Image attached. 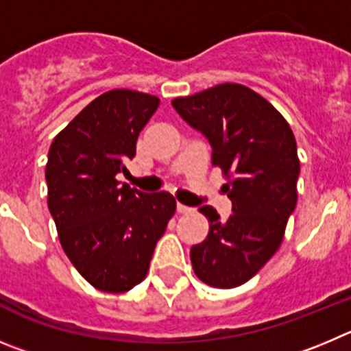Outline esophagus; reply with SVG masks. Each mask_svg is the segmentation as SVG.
Here are the masks:
<instances>
[{"instance_id":"obj_1","label":"esophagus","mask_w":351,"mask_h":351,"mask_svg":"<svg viewBox=\"0 0 351 351\" xmlns=\"http://www.w3.org/2000/svg\"><path fill=\"white\" fill-rule=\"evenodd\" d=\"M176 210H178V213H191L192 208L185 206V204H182V203H178V204H176Z\"/></svg>"}]
</instances>
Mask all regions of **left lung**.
<instances>
[{
    "label": "left lung",
    "instance_id": "obj_1",
    "mask_svg": "<svg viewBox=\"0 0 351 351\" xmlns=\"http://www.w3.org/2000/svg\"><path fill=\"white\" fill-rule=\"evenodd\" d=\"M183 121L211 145V164L222 169V191L232 215L220 219L199 208L210 222L206 239L191 248L195 276L210 287L234 289L258 273L283 241L298 203L301 164L283 115L241 84H220L171 101Z\"/></svg>",
    "mask_w": 351,
    "mask_h": 351
}]
</instances>
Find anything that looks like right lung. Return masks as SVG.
Here are the masks:
<instances>
[{
	"instance_id": "add662e5",
	"label": "right lung",
	"mask_w": 351,
	"mask_h": 351,
	"mask_svg": "<svg viewBox=\"0 0 351 351\" xmlns=\"http://www.w3.org/2000/svg\"><path fill=\"white\" fill-rule=\"evenodd\" d=\"M159 97L113 89L90 101L49 150V210L59 241L78 273L97 290L128 292L145 280L156 245L175 215L169 192L121 185L136 156L141 129Z\"/></svg>"
}]
</instances>
